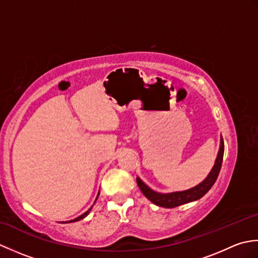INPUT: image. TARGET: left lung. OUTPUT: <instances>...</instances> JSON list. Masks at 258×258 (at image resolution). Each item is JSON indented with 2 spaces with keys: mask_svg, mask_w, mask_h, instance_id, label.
<instances>
[{
  "mask_svg": "<svg viewBox=\"0 0 258 258\" xmlns=\"http://www.w3.org/2000/svg\"><path fill=\"white\" fill-rule=\"evenodd\" d=\"M223 155H224V141L223 139H221L220 151H218L217 158L215 161V164H214L211 173L208 174V176L203 180L201 184L187 190L174 191V193H169V194H161L152 190L149 186H146L139 177L136 178V182H138V185L140 189L142 190V193H143L147 199H149L152 203H154V204L157 206L173 208L179 205H183V204H186V203L200 200L201 197L204 196L207 191L212 188L214 183L216 182L218 174H220L222 163H223Z\"/></svg>",
  "mask_w": 258,
  "mask_h": 258,
  "instance_id": "1",
  "label": "left lung"
}]
</instances>
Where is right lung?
I'll return each instance as SVG.
<instances>
[{"instance_id": "add662e5", "label": "right lung", "mask_w": 258, "mask_h": 258, "mask_svg": "<svg viewBox=\"0 0 258 258\" xmlns=\"http://www.w3.org/2000/svg\"><path fill=\"white\" fill-rule=\"evenodd\" d=\"M98 194H100V193H98ZM98 194H97V197H98ZM97 197H96V200H97ZM96 200H95V202H96ZM91 210H92V207L90 208V210L89 211H86L84 214H82V215L81 216H79V217H76V218H74V220H72V221H69L70 223L71 222H78V221H81L82 220V218H84L85 216H87V215H89V214H90V212H91ZM68 223V222H67Z\"/></svg>"}]
</instances>
